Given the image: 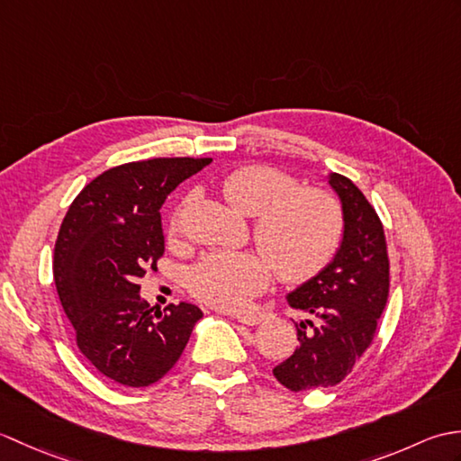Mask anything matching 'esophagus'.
Masks as SVG:
<instances>
[{
  "instance_id": "1",
  "label": "esophagus",
  "mask_w": 461,
  "mask_h": 461,
  "mask_svg": "<svg viewBox=\"0 0 461 461\" xmlns=\"http://www.w3.org/2000/svg\"><path fill=\"white\" fill-rule=\"evenodd\" d=\"M266 312H249V315H238V321L243 322V325L253 327V325H259L261 321H266Z\"/></svg>"
}]
</instances>
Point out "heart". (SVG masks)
<instances>
[{
	"label": "heart",
	"mask_w": 461,
	"mask_h": 461,
	"mask_svg": "<svg viewBox=\"0 0 461 461\" xmlns=\"http://www.w3.org/2000/svg\"><path fill=\"white\" fill-rule=\"evenodd\" d=\"M233 208L253 218L261 251H212L192 267L190 291L215 309L240 311L267 287L271 267L283 283L309 281L327 267L342 238V205L322 188H297L291 174L271 166H243L221 180ZM182 231V208L174 212L170 240Z\"/></svg>",
	"instance_id": "b5f03b06"
}]
</instances>
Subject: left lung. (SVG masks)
Wrapping results in <instances>:
<instances>
[{"mask_svg":"<svg viewBox=\"0 0 461 461\" xmlns=\"http://www.w3.org/2000/svg\"><path fill=\"white\" fill-rule=\"evenodd\" d=\"M329 184L345 218L340 246L325 269L287 295L311 319L297 322L299 347L273 368L293 393L345 380L375 339L388 299L390 263L378 213L345 176L329 174Z\"/></svg>","mask_w":461,"mask_h":461,"instance_id":"1","label":"left lung"}]
</instances>
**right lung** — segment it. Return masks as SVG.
<instances>
[{
	"instance_id": "add662e5",
	"label": "right lung",
	"mask_w": 461,
	"mask_h": 461,
	"mask_svg": "<svg viewBox=\"0 0 461 461\" xmlns=\"http://www.w3.org/2000/svg\"><path fill=\"white\" fill-rule=\"evenodd\" d=\"M210 162L152 158L116 166L85 185L59 230L53 277L77 347L119 384L158 382L203 315L190 303L152 312L140 299L139 279L164 253L166 195Z\"/></svg>"
}]
</instances>
